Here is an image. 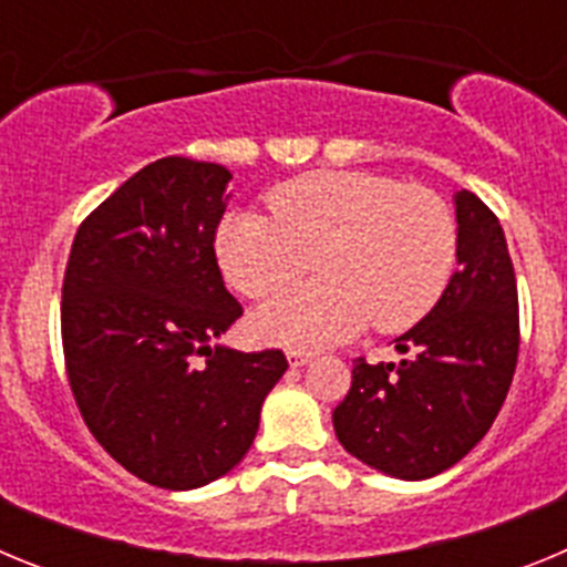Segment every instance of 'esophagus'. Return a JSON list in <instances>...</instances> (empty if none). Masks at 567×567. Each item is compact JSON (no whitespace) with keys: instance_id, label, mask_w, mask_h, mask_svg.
Wrapping results in <instances>:
<instances>
[{"instance_id":"esophagus-1","label":"esophagus","mask_w":567,"mask_h":567,"mask_svg":"<svg viewBox=\"0 0 567 567\" xmlns=\"http://www.w3.org/2000/svg\"><path fill=\"white\" fill-rule=\"evenodd\" d=\"M287 360H289V365H295V369H298V365H307L309 360H312V352H307V349H289Z\"/></svg>"}]
</instances>
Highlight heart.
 Wrapping results in <instances>:
<instances>
[{
  "instance_id": "heart-1",
  "label": "heart",
  "mask_w": 567,
  "mask_h": 567,
  "mask_svg": "<svg viewBox=\"0 0 567 567\" xmlns=\"http://www.w3.org/2000/svg\"><path fill=\"white\" fill-rule=\"evenodd\" d=\"M269 213H229L215 258L229 287L252 300L280 292L315 264L323 278L269 300L255 332L269 343L323 346L369 320L403 332L432 312L452 278L457 224L425 187L363 169H315L278 184Z\"/></svg>"
}]
</instances>
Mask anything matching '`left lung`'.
Masks as SVG:
<instances>
[{"instance_id": "8db88e82", "label": "left lung", "mask_w": 567, "mask_h": 567, "mask_svg": "<svg viewBox=\"0 0 567 567\" xmlns=\"http://www.w3.org/2000/svg\"><path fill=\"white\" fill-rule=\"evenodd\" d=\"M457 272L434 309L394 340L400 363L354 360L332 412L346 452L398 480H429L485 437L519 352L517 278L497 215L460 189Z\"/></svg>"}]
</instances>
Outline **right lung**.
I'll list each match as a JSON object with an SVG mask.
<instances>
[{
    "label": "right lung",
    "instance_id": "add662e5",
    "mask_svg": "<svg viewBox=\"0 0 567 567\" xmlns=\"http://www.w3.org/2000/svg\"><path fill=\"white\" fill-rule=\"evenodd\" d=\"M227 167L147 164L79 227L62 287L68 380L90 434L138 480L202 488L244 460L280 349L213 346L244 315L215 258Z\"/></svg>",
    "mask_w": 567,
    "mask_h": 567
}]
</instances>
